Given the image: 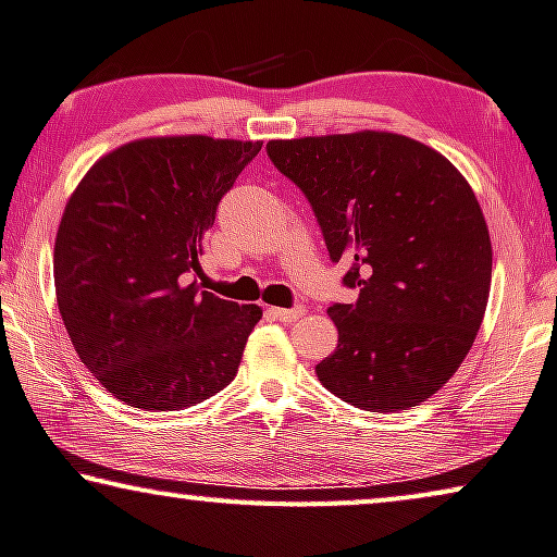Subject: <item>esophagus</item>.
Listing matches in <instances>:
<instances>
[{"label":"esophagus","instance_id":"34e87169","mask_svg":"<svg viewBox=\"0 0 557 557\" xmlns=\"http://www.w3.org/2000/svg\"><path fill=\"white\" fill-rule=\"evenodd\" d=\"M272 318H277L280 322H297L305 314V307H270Z\"/></svg>","mask_w":557,"mask_h":557}]
</instances>
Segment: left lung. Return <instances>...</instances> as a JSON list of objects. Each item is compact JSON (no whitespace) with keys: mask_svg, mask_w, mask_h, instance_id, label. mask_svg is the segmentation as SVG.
I'll return each mask as SVG.
<instances>
[{"mask_svg":"<svg viewBox=\"0 0 557 557\" xmlns=\"http://www.w3.org/2000/svg\"><path fill=\"white\" fill-rule=\"evenodd\" d=\"M268 157L300 187L352 305L332 302L337 350L314 372L339 400L397 412L435 395L475 343L493 247L462 174L389 132L272 139Z\"/></svg>","mask_w":557,"mask_h":557,"instance_id":"1","label":"left lung"}]
</instances>
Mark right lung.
<instances>
[{
  "label": "right lung",
  "mask_w": 557,
  "mask_h": 557,
  "mask_svg": "<svg viewBox=\"0 0 557 557\" xmlns=\"http://www.w3.org/2000/svg\"><path fill=\"white\" fill-rule=\"evenodd\" d=\"M262 143L152 137L102 157L64 207L54 287L87 370L117 400L182 410L227 387L257 305L195 280L220 199Z\"/></svg>",
  "instance_id": "obj_1"
}]
</instances>
